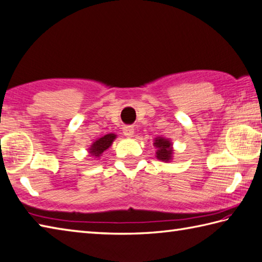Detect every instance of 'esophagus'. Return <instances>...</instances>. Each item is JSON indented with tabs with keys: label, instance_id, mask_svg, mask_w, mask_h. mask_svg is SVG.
I'll return each instance as SVG.
<instances>
[{
	"label": "esophagus",
	"instance_id": "obj_1",
	"mask_svg": "<svg viewBox=\"0 0 262 262\" xmlns=\"http://www.w3.org/2000/svg\"><path fill=\"white\" fill-rule=\"evenodd\" d=\"M123 133L125 137L132 138L133 135H135V129H133V126H131V125H126L123 127Z\"/></svg>",
	"mask_w": 262,
	"mask_h": 262
}]
</instances>
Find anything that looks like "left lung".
<instances>
[{
  "label": "left lung",
  "mask_w": 262,
  "mask_h": 262,
  "mask_svg": "<svg viewBox=\"0 0 262 262\" xmlns=\"http://www.w3.org/2000/svg\"><path fill=\"white\" fill-rule=\"evenodd\" d=\"M154 146L157 148L156 157L157 159L165 163H168L173 159V143L168 138L165 137H157L154 140Z\"/></svg>",
  "instance_id": "1"
}]
</instances>
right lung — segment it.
<instances>
[{
	"mask_svg": "<svg viewBox=\"0 0 262 262\" xmlns=\"http://www.w3.org/2000/svg\"><path fill=\"white\" fill-rule=\"evenodd\" d=\"M116 139L115 133H108V135H105L103 137H100L90 145V147L87 149L89 156H92L93 158H100L101 155L105 150L113 145V141Z\"/></svg>",
	"mask_w": 262,
	"mask_h": 262,
	"instance_id": "add662e5",
	"label": "right lung"
}]
</instances>
